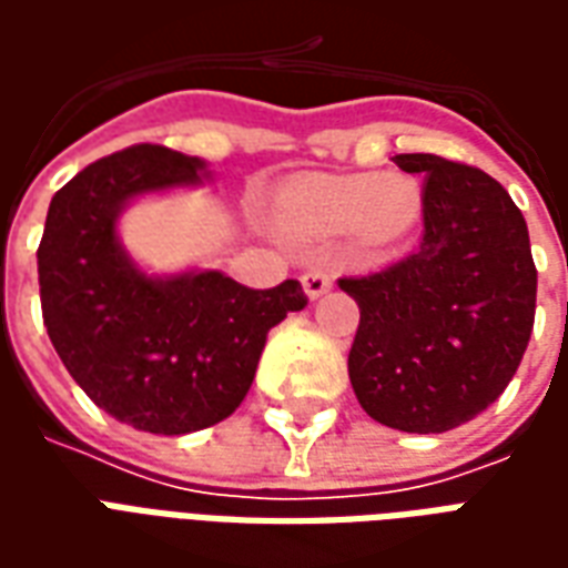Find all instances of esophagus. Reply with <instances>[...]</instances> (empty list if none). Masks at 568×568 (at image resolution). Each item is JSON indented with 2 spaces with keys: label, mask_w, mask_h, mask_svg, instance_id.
Wrapping results in <instances>:
<instances>
[{
  "label": "esophagus",
  "mask_w": 568,
  "mask_h": 568,
  "mask_svg": "<svg viewBox=\"0 0 568 568\" xmlns=\"http://www.w3.org/2000/svg\"><path fill=\"white\" fill-rule=\"evenodd\" d=\"M301 283H304V292H307L310 297H322L325 292H332V276L325 271H320V267H310V271L301 276Z\"/></svg>",
  "instance_id": "esophagus-1"
}]
</instances>
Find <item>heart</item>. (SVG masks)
I'll list each match as a JSON object with an SVG mask.
<instances>
[{
    "mask_svg": "<svg viewBox=\"0 0 568 568\" xmlns=\"http://www.w3.org/2000/svg\"><path fill=\"white\" fill-rule=\"evenodd\" d=\"M423 212V191L407 175H313L280 191L273 224L297 248H322L341 234L371 255L405 243Z\"/></svg>",
    "mask_w": 568,
    "mask_h": 568,
    "instance_id": "1",
    "label": "heart"
}]
</instances>
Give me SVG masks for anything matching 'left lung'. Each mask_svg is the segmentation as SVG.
I'll use <instances>...</instances> for the list:
<instances>
[{
  "label": "left lung",
  "instance_id": "obj_1",
  "mask_svg": "<svg viewBox=\"0 0 568 568\" xmlns=\"http://www.w3.org/2000/svg\"><path fill=\"white\" fill-rule=\"evenodd\" d=\"M393 161L423 175V240L407 258L337 283L362 313L349 383L371 419L438 435L511 383L538 276L524 212L493 175L438 154Z\"/></svg>",
  "mask_w": 568,
  "mask_h": 568
}]
</instances>
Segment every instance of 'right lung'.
Returning a JSON list of instances; mask_svg holds the SVG:
<instances>
[{"label": "right lung", "mask_w": 568, "mask_h": 568, "mask_svg": "<svg viewBox=\"0 0 568 568\" xmlns=\"http://www.w3.org/2000/svg\"><path fill=\"white\" fill-rule=\"evenodd\" d=\"M210 179L200 158L133 145L84 166L48 206L39 295L57 356L118 423L187 435L231 417L273 325L307 307L297 280L246 288L222 271L151 276L118 240L130 200Z\"/></svg>", "instance_id": "add662e5"}]
</instances>
